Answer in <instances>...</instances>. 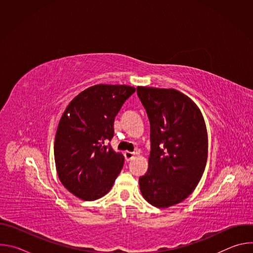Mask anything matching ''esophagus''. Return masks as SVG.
Wrapping results in <instances>:
<instances>
[{"label": "esophagus", "mask_w": 253, "mask_h": 253, "mask_svg": "<svg viewBox=\"0 0 253 253\" xmlns=\"http://www.w3.org/2000/svg\"><path fill=\"white\" fill-rule=\"evenodd\" d=\"M124 156H125L126 161H130L131 159L134 158L135 153H134V152H130V151H125V152H124Z\"/></svg>", "instance_id": "esophagus-1"}]
</instances>
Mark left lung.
<instances>
[{
  "mask_svg": "<svg viewBox=\"0 0 253 253\" xmlns=\"http://www.w3.org/2000/svg\"><path fill=\"white\" fill-rule=\"evenodd\" d=\"M150 122L148 170L139 178L147 202L167 208L186 199L204 172L208 136L197 105L175 89L137 87Z\"/></svg>",
  "mask_w": 253,
  "mask_h": 253,
  "instance_id": "1",
  "label": "left lung"
}]
</instances>
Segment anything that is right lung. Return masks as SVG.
<instances>
[{"mask_svg":"<svg viewBox=\"0 0 253 253\" xmlns=\"http://www.w3.org/2000/svg\"><path fill=\"white\" fill-rule=\"evenodd\" d=\"M135 92L127 85L99 84L77 95L63 113L55 137L54 156L64 187L92 201L110 191L124 157L106 145L114 135V119Z\"/></svg>","mask_w":253,"mask_h":253,"instance_id":"add662e5","label":"right lung"}]
</instances>
